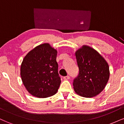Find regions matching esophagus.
I'll return each mask as SVG.
<instances>
[{
  "mask_svg": "<svg viewBox=\"0 0 124 124\" xmlns=\"http://www.w3.org/2000/svg\"><path fill=\"white\" fill-rule=\"evenodd\" d=\"M63 79H65V80H68V79H70V76H64V77H63Z\"/></svg>",
  "mask_w": 124,
  "mask_h": 124,
  "instance_id": "obj_1",
  "label": "esophagus"
}]
</instances>
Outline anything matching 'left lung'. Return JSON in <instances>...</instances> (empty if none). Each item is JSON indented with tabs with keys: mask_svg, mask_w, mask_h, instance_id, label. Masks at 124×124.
Returning <instances> with one entry per match:
<instances>
[{
	"mask_svg": "<svg viewBox=\"0 0 124 124\" xmlns=\"http://www.w3.org/2000/svg\"><path fill=\"white\" fill-rule=\"evenodd\" d=\"M79 72L74 79L75 92L84 97H93L103 90L109 76V66L95 49L84 45L75 53Z\"/></svg>",
	"mask_w": 124,
	"mask_h": 124,
	"instance_id": "8db88e82",
	"label": "left lung"
}]
</instances>
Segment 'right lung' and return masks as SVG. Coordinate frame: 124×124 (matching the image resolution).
<instances>
[{
	"label": "right lung",
	"mask_w": 124,
	"mask_h": 124,
	"mask_svg": "<svg viewBox=\"0 0 124 124\" xmlns=\"http://www.w3.org/2000/svg\"><path fill=\"white\" fill-rule=\"evenodd\" d=\"M56 55L57 51L45 43L36 46L24 58L20 69L21 80L31 95L46 98L57 92L61 80Z\"/></svg>",
	"instance_id": "add662e5"
}]
</instances>
